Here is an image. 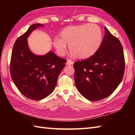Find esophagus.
<instances>
[{"mask_svg":"<svg viewBox=\"0 0 135 135\" xmlns=\"http://www.w3.org/2000/svg\"><path fill=\"white\" fill-rule=\"evenodd\" d=\"M73 62L70 60H68L66 62L67 65H73Z\"/></svg>","mask_w":135,"mask_h":135,"instance_id":"1","label":"esophagus"}]
</instances>
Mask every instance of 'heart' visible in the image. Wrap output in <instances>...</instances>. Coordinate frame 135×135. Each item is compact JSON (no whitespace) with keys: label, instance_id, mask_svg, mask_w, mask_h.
<instances>
[{"label":"heart","instance_id":"heart-1","mask_svg":"<svg viewBox=\"0 0 135 135\" xmlns=\"http://www.w3.org/2000/svg\"><path fill=\"white\" fill-rule=\"evenodd\" d=\"M103 40V33L99 26L94 24L69 26L60 32L52 45L57 54L63 56L69 46L71 55L79 59H87L99 50Z\"/></svg>","mask_w":135,"mask_h":135}]
</instances>
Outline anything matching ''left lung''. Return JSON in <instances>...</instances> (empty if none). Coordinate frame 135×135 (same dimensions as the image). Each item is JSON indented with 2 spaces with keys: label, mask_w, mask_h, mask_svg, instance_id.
<instances>
[{
  "label": "left lung",
  "mask_w": 135,
  "mask_h": 135,
  "mask_svg": "<svg viewBox=\"0 0 135 135\" xmlns=\"http://www.w3.org/2000/svg\"><path fill=\"white\" fill-rule=\"evenodd\" d=\"M99 50L90 57L74 64L77 89L85 99L99 101L115 90L123 79L125 60L119 40L105 27Z\"/></svg>",
  "instance_id": "8db88e82"
}]
</instances>
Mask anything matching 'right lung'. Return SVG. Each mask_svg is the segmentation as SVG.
I'll return each mask as SVG.
<instances>
[{
  "instance_id": "1",
  "label": "right lung",
  "mask_w": 135,
  "mask_h": 135,
  "mask_svg": "<svg viewBox=\"0 0 135 135\" xmlns=\"http://www.w3.org/2000/svg\"><path fill=\"white\" fill-rule=\"evenodd\" d=\"M44 25H31L17 39L10 63L11 75L16 86L25 97L34 100H42L54 91L66 61L52 51L42 56L31 52L27 38L32 31Z\"/></svg>"
}]
</instances>
